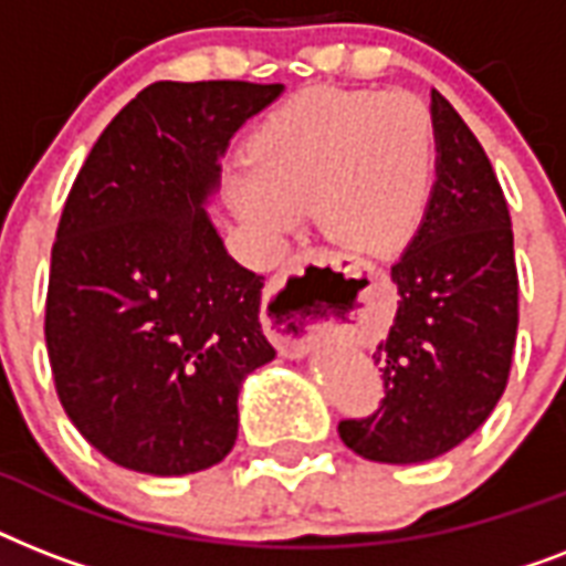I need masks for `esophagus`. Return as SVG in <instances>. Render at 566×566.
<instances>
[{
	"label": "esophagus",
	"instance_id": "1",
	"mask_svg": "<svg viewBox=\"0 0 566 566\" xmlns=\"http://www.w3.org/2000/svg\"><path fill=\"white\" fill-rule=\"evenodd\" d=\"M314 264H323V258ZM264 328L279 353L296 358L308 353L317 337L326 335V317H319V308L300 305L291 291H284L282 275H275L264 291Z\"/></svg>",
	"mask_w": 566,
	"mask_h": 566
}]
</instances>
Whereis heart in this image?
<instances>
[{
    "label": "heart",
    "instance_id": "obj_1",
    "mask_svg": "<svg viewBox=\"0 0 566 566\" xmlns=\"http://www.w3.org/2000/svg\"><path fill=\"white\" fill-rule=\"evenodd\" d=\"M438 132L411 91L311 87L270 114L226 179L231 211L264 255L314 213L353 255H394L417 234L434 190Z\"/></svg>",
    "mask_w": 566,
    "mask_h": 566
}]
</instances>
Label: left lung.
<instances>
[{
	"instance_id": "left-lung-1",
	"label": "left lung",
	"mask_w": 566,
	"mask_h": 566,
	"mask_svg": "<svg viewBox=\"0 0 566 566\" xmlns=\"http://www.w3.org/2000/svg\"><path fill=\"white\" fill-rule=\"evenodd\" d=\"M438 179L420 229L390 266L399 308L373 353L385 399L340 420L346 447L381 464L455 449L505 394L517 344V264L505 193L482 144L431 91Z\"/></svg>"
}]
</instances>
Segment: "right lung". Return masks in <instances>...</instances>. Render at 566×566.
<instances>
[{"label": "right lung", "instance_id": "obj_1", "mask_svg": "<svg viewBox=\"0 0 566 566\" xmlns=\"http://www.w3.org/2000/svg\"><path fill=\"white\" fill-rule=\"evenodd\" d=\"M284 84L155 82L111 119L66 196L46 349L66 417L114 464L199 473L238 440L243 378L275 349L264 275L205 213L220 155Z\"/></svg>", "mask_w": 566, "mask_h": 566}]
</instances>
